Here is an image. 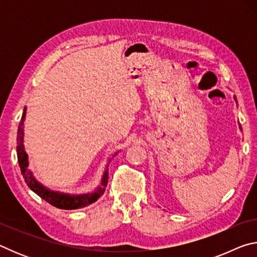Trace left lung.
I'll return each mask as SVG.
<instances>
[{"label": "left lung", "mask_w": 257, "mask_h": 257, "mask_svg": "<svg viewBox=\"0 0 257 257\" xmlns=\"http://www.w3.org/2000/svg\"><path fill=\"white\" fill-rule=\"evenodd\" d=\"M234 101H236V102H237V99H236V97H234ZM239 128H241V127H240V125H239Z\"/></svg>", "instance_id": "left-lung-1"}]
</instances>
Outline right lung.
I'll list each match as a JSON object with an SVG mask.
<instances>
[{"mask_svg": "<svg viewBox=\"0 0 257 257\" xmlns=\"http://www.w3.org/2000/svg\"><path fill=\"white\" fill-rule=\"evenodd\" d=\"M26 116V107L21 116L19 128H18V137H17V155H18V162L21 173L25 178V181L27 186L32 189L34 193H36L41 198L45 199L47 203H50L51 205H53L58 208H62V210H76V208L85 207L89 204L96 202L97 199L102 196L105 191V188L107 186L108 180V172L107 167L106 170L104 172L102 182L94 193L84 194V195H69V194H62L59 191H53L47 189L46 187L41 185V182H38L35 179L33 173L28 170V155L24 150V121ZM111 159L108 160L110 162Z\"/></svg>", "mask_w": 257, "mask_h": 257, "instance_id": "obj_1", "label": "right lung"}]
</instances>
